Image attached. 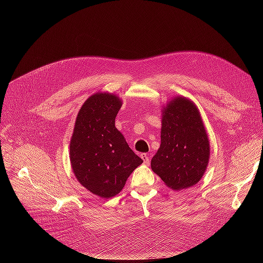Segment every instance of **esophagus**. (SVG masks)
Wrapping results in <instances>:
<instances>
[{
	"label": "esophagus",
	"mask_w": 263,
	"mask_h": 263,
	"mask_svg": "<svg viewBox=\"0 0 263 263\" xmlns=\"http://www.w3.org/2000/svg\"><path fill=\"white\" fill-rule=\"evenodd\" d=\"M141 159L144 160V163L145 164H149L150 163V157L148 154H141Z\"/></svg>",
	"instance_id": "34e87169"
}]
</instances>
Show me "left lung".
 Returning a JSON list of instances; mask_svg holds the SVG:
<instances>
[{
	"label": "left lung",
	"instance_id": "1",
	"mask_svg": "<svg viewBox=\"0 0 263 263\" xmlns=\"http://www.w3.org/2000/svg\"><path fill=\"white\" fill-rule=\"evenodd\" d=\"M161 144L151 169L166 186L180 191L195 185L210 160V141L196 105L184 97L162 109Z\"/></svg>",
	"mask_w": 263,
	"mask_h": 263
}]
</instances>
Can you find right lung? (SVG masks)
Returning a JSON list of instances; mask_svg holds the SVG:
<instances>
[{"label": "right lung", "instance_id": "obj_1", "mask_svg": "<svg viewBox=\"0 0 263 263\" xmlns=\"http://www.w3.org/2000/svg\"><path fill=\"white\" fill-rule=\"evenodd\" d=\"M121 106L116 94L91 95L79 110L70 140V161L77 180L103 198L121 192L132 172L142 163L115 127Z\"/></svg>", "mask_w": 263, "mask_h": 263}]
</instances>
